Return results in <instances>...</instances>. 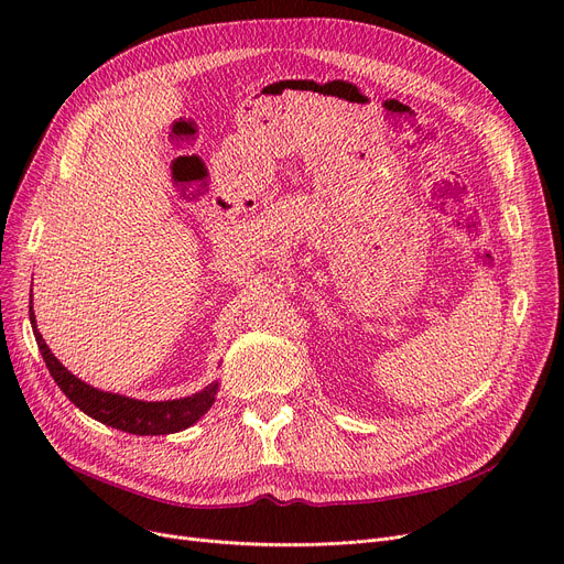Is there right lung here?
<instances>
[{"instance_id":"1","label":"right lung","mask_w":564,"mask_h":564,"mask_svg":"<svg viewBox=\"0 0 564 564\" xmlns=\"http://www.w3.org/2000/svg\"><path fill=\"white\" fill-rule=\"evenodd\" d=\"M29 319H32L39 349L43 354V361L50 375L56 381V387L66 393V398L75 406H79L84 413H88V416L109 427L139 434V436L173 434L194 425L215 402V395L219 389L217 381L207 383L203 391L189 398L166 400V402H141L126 395L98 391L94 387H88V383H84L82 379H77L75 375H70L62 364H58V359L45 345L41 332L36 329V315L32 308H29Z\"/></svg>"}]
</instances>
